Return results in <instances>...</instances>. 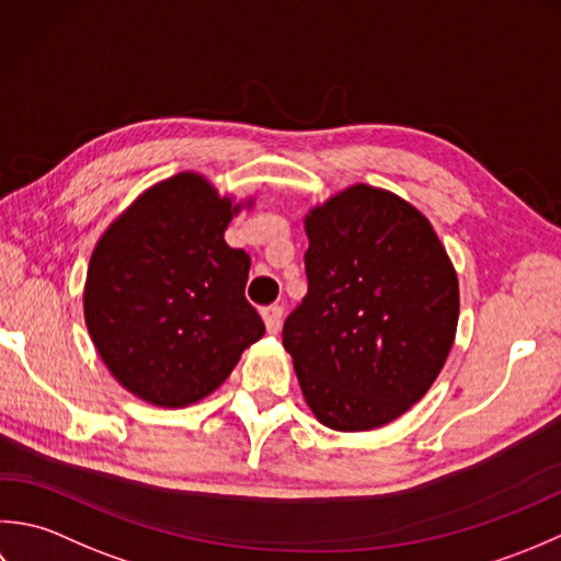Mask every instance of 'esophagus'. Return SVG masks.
<instances>
[{"label": "esophagus", "mask_w": 561, "mask_h": 561, "mask_svg": "<svg viewBox=\"0 0 561 561\" xmlns=\"http://www.w3.org/2000/svg\"><path fill=\"white\" fill-rule=\"evenodd\" d=\"M264 324L268 334H278L280 324H283V307L278 305H271L264 310Z\"/></svg>", "instance_id": "esophagus-1"}]
</instances>
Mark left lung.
I'll use <instances>...</instances> for the list:
<instances>
[{
	"mask_svg": "<svg viewBox=\"0 0 561 561\" xmlns=\"http://www.w3.org/2000/svg\"><path fill=\"white\" fill-rule=\"evenodd\" d=\"M307 295L283 346L319 424L373 431L436 382L453 348L460 285L426 215L397 193L348 186L305 215Z\"/></svg>",
	"mask_w": 561,
	"mask_h": 561,
	"instance_id": "8db88e82",
	"label": "left lung"
}]
</instances>
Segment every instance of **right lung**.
<instances>
[{
    "mask_svg": "<svg viewBox=\"0 0 561 561\" xmlns=\"http://www.w3.org/2000/svg\"><path fill=\"white\" fill-rule=\"evenodd\" d=\"M251 205L181 171L140 193L91 251L89 336L108 373L142 402H201L264 336L244 297L251 261L225 242L227 225Z\"/></svg>",
    "mask_w": 561,
    "mask_h": 561,
    "instance_id": "1",
    "label": "right lung"
}]
</instances>
